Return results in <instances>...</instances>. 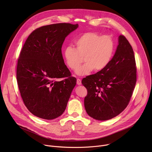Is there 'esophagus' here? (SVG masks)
Returning a JSON list of instances; mask_svg holds the SVG:
<instances>
[{"instance_id": "obj_1", "label": "esophagus", "mask_w": 152, "mask_h": 152, "mask_svg": "<svg viewBox=\"0 0 152 152\" xmlns=\"http://www.w3.org/2000/svg\"><path fill=\"white\" fill-rule=\"evenodd\" d=\"M76 83H77V85H80L82 84L81 80H80V79H77V82H76Z\"/></svg>"}]
</instances>
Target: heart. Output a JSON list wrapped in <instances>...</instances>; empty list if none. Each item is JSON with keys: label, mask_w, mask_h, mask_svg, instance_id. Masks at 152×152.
Listing matches in <instances>:
<instances>
[{"label": "heart", "mask_w": 152, "mask_h": 152, "mask_svg": "<svg viewBox=\"0 0 152 152\" xmlns=\"http://www.w3.org/2000/svg\"><path fill=\"white\" fill-rule=\"evenodd\" d=\"M76 48L67 46L64 50L67 66L75 70L84 58L86 63L75 73L79 76L89 74L93 70L100 72L110 63L115 50V42L110 35H101L94 32H85L75 41Z\"/></svg>", "instance_id": "b5f03b06"}]
</instances>
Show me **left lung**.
I'll list each match as a JSON object with an SVG mask.
<instances>
[{
    "label": "left lung",
    "mask_w": 152,
    "mask_h": 152,
    "mask_svg": "<svg viewBox=\"0 0 152 152\" xmlns=\"http://www.w3.org/2000/svg\"><path fill=\"white\" fill-rule=\"evenodd\" d=\"M136 82L133 49L126 37L120 35L118 45L109 65L82 80L88 92L84 99L86 113L100 121L117 116L128 105Z\"/></svg>",
    "instance_id": "left-lung-1"
}]
</instances>
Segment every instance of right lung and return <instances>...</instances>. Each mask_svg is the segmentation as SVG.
<instances>
[{"mask_svg": "<svg viewBox=\"0 0 152 152\" xmlns=\"http://www.w3.org/2000/svg\"><path fill=\"white\" fill-rule=\"evenodd\" d=\"M78 24L40 27L28 37L17 66L20 93L28 110L37 117L52 120L66 110L76 79L64 63L61 48ZM60 78L65 79L60 81Z\"/></svg>", "mask_w": 152, "mask_h": 152, "instance_id": "right-lung-1", "label": "right lung"}]
</instances>
